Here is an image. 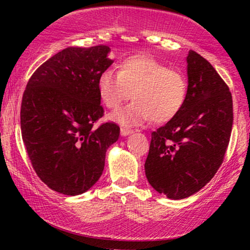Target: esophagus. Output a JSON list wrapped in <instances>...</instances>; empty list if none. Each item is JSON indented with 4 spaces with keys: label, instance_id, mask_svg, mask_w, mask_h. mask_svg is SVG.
I'll use <instances>...</instances> for the list:
<instances>
[{
    "label": "esophagus",
    "instance_id": "34e87169",
    "mask_svg": "<svg viewBox=\"0 0 250 250\" xmlns=\"http://www.w3.org/2000/svg\"><path fill=\"white\" fill-rule=\"evenodd\" d=\"M133 133V130L129 128H121V135L122 136H128V135H130Z\"/></svg>",
    "mask_w": 250,
    "mask_h": 250
}]
</instances>
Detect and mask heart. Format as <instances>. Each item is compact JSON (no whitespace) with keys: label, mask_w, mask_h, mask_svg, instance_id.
Instances as JSON below:
<instances>
[{"label":"heart","mask_w":250,"mask_h":250,"mask_svg":"<svg viewBox=\"0 0 250 250\" xmlns=\"http://www.w3.org/2000/svg\"><path fill=\"white\" fill-rule=\"evenodd\" d=\"M97 89L103 104L117 109L127 100V107L111 114L110 119L123 125H139L154 120L165 123L174 119L185 105L188 83L182 73L169 69L162 62L145 55L125 59L119 74L105 69L100 74Z\"/></svg>","instance_id":"obj_1"}]
</instances>
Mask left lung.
Returning <instances> with one entry per match:
<instances>
[{"instance_id": "obj_1", "label": "left lung", "mask_w": 250, "mask_h": 250, "mask_svg": "<svg viewBox=\"0 0 250 250\" xmlns=\"http://www.w3.org/2000/svg\"><path fill=\"white\" fill-rule=\"evenodd\" d=\"M187 75L185 105L151 133L145 163L151 187L171 200L189 197L213 179L223 162L233 127L231 94L213 65L190 50Z\"/></svg>"}]
</instances>
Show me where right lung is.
<instances>
[{
  "instance_id": "obj_1",
  "label": "right lung",
  "mask_w": 250,
  "mask_h": 250,
  "mask_svg": "<svg viewBox=\"0 0 250 250\" xmlns=\"http://www.w3.org/2000/svg\"><path fill=\"white\" fill-rule=\"evenodd\" d=\"M108 45L68 47L50 57L28 81L21 131L34 170L50 189L75 196L99 181L107 149L120 127L103 123L97 80L113 64Z\"/></svg>"
}]
</instances>
